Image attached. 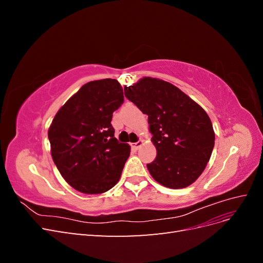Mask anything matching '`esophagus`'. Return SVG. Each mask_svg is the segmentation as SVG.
I'll list each match as a JSON object with an SVG mask.
<instances>
[{
  "mask_svg": "<svg viewBox=\"0 0 263 263\" xmlns=\"http://www.w3.org/2000/svg\"><path fill=\"white\" fill-rule=\"evenodd\" d=\"M142 142H144L142 140H138L137 142H134V144H133V148H134V149H139L140 146L142 145Z\"/></svg>",
  "mask_w": 263,
  "mask_h": 263,
  "instance_id": "1",
  "label": "esophagus"
}]
</instances>
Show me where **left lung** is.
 I'll use <instances>...</instances> for the list:
<instances>
[{"instance_id":"left-lung-1","label":"left lung","mask_w":263,"mask_h":263,"mask_svg":"<svg viewBox=\"0 0 263 263\" xmlns=\"http://www.w3.org/2000/svg\"><path fill=\"white\" fill-rule=\"evenodd\" d=\"M125 97L148 115L157 149L147 168L158 183L183 189L201 176L210 161L215 133L208 113L173 84L145 77L124 87Z\"/></svg>"}]
</instances>
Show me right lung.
Segmentation results:
<instances>
[{
    "label": "right lung",
    "mask_w": 263,
    "mask_h": 263,
    "mask_svg": "<svg viewBox=\"0 0 263 263\" xmlns=\"http://www.w3.org/2000/svg\"><path fill=\"white\" fill-rule=\"evenodd\" d=\"M123 102V87L115 79L91 81L52 119L48 129L52 160L79 192L104 193L121 178L130 147L114 137L110 121Z\"/></svg>",
    "instance_id": "right-lung-1"
}]
</instances>
